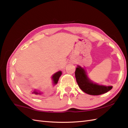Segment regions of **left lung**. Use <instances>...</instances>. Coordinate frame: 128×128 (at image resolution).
I'll use <instances>...</instances> for the list:
<instances>
[{
	"mask_svg": "<svg viewBox=\"0 0 128 128\" xmlns=\"http://www.w3.org/2000/svg\"><path fill=\"white\" fill-rule=\"evenodd\" d=\"M75 78L79 88L84 92L91 95L105 94L112 88V86H105L94 84L89 80L84 68L78 66L75 70Z\"/></svg>",
	"mask_w": 128,
	"mask_h": 128,
	"instance_id": "obj_1",
	"label": "left lung"
}]
</instances>
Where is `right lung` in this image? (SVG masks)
<instances>
[{
	"instance_id": "right-lung-1",
	"label": "right lung",
	"mask_w": 128,
	"mask_h": 128,
	"mask_svg": "<svg viewBox=\"0 0 128 128\" xmlns=\"http://www.w3.org/2000/svg\"><path fill=\"white\" fill-rule=\"evenodd\" d=\"M62 75V72L60 71V72H56V74H54L53 76H52V78H53V83L54 84H56L57 82H58V80L59 78H60V76ZM32 93L35 94H41V93H40V92H37L36 91H34V92H32Z\"/></svg>"
}]
</instances>
